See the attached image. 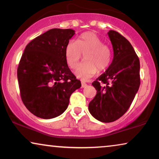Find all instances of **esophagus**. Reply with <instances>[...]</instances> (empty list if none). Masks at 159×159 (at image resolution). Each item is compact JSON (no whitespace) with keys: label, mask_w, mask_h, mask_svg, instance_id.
<instances>
[{"label":"esophagus","mask_w":159,"mask_h":159,"mask_svg":"<svg viewBox=\"0 0 159 159\" xmlns=\"http://www.w3.org/2000/svg\"><path fill=\"white\" fill-rule=\"evenodd\" d=\"M81 84H82V88H86V87L88 86V84H87L85 83V82H82Z\"/></svg>","instance_id":"esophagus-1"}]
</instances>
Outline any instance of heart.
Segmentation results:
<instances>
[{
  "instance_id": "heart-1",
  "label": "heart",
  "mask_w": 159,
  "mask_h": 159,
  "mask_svg": "<svg viewBox=\"0 0 159 159\" xmlns=\"http://www.w3.org/2000/svg\"><path fill=\"white\" fill-rule=\"evenodd\" d=\"M82 55L84 62L75 71L76 77L82 80H90L98 70H106L112 58L111 50L93 32H84L75 42L70 41L65 47V61L71 69L78 66Z\"/></svg>"
}]
</instances>
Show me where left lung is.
I'll return each instance as SVG.
<instances>
[{"label": "left lung", "instance_id": "1", "mask_svg": "<svg viewBox=\"0 0 159 159\" xmlns=\"http://www.w3.org/2000/svg\"><path fill=\"white\" fill-rule=\"evenodd\" d=\"M114 51L111 64L92 83L97 93L88 105L91 115L102 122H112L129 109L140 84V60L131 43L109 30Z\"/></svg>", "mask_w": 159, "mask_h": 159}]
</instances>
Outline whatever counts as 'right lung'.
Returning a JSON list of instances; mask_svg holds the SVG:
<instances>
[{
  "label": "right lung",
  "mask_w": 159,
  "mask_h": 159,
  "mask_svg": "<svg viewBox=\"0 0 159 159\" xmlns=\"http://www.w3.org/2000/svg\"><path fill=\"white\" fill-rule=\"evenodd\" d=\"M75 34L71 29H51L25 48L17 78L23 103L34 116L48 119L62 114L71 93L81 87L64 56L65 47Z\"/></svg>",
  "instance_id": "add662e5"
}]
</instances>
